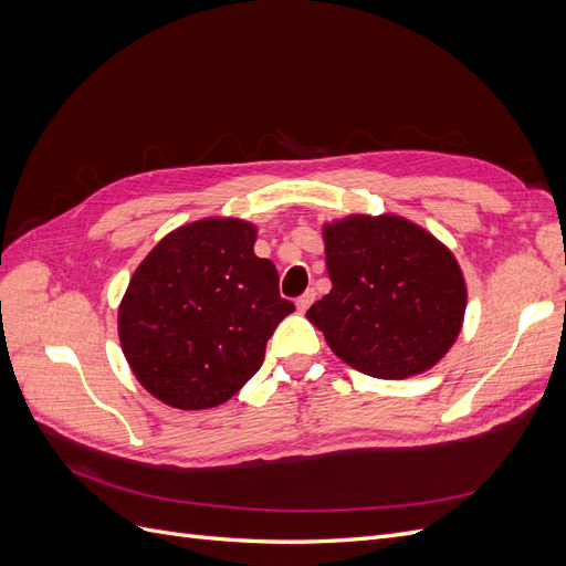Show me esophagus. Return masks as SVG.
Wrapping results in <instances>:
<instances>
[{"instance_id":"1","label":"esophagus","mask_w":566,"mask_h":566,"mask_svg":"<svg viewBox=\"0 0 566 566\" xmlns=\"http://www.w3.org/2000/svg\"><path fill=\"white\" fill-rule=\"evenodd\" d=\"M314 297H316V293H314V290H306V293L304 295H300L297 297V310L304 314L306 310H310V306H312V302H314Z\"/></svg>"}]
</instances>
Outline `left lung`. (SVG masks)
<instances>
[{"instance_id":"1","label":"left lung","mask_w":566,"mask_h":566,"mask_svg":"<svg viewBox=\"0 0 566 566\" xmlns=\"http://www.w3.org/2000/svg\"><path fill=\"white\" fill-rule=\"evenodd\" d=\"M333 290L306 312L352 368L403 380L455 342L468 290L449 248L413 221L354 214L323 227Z\"/></svg>"}]
</instances>
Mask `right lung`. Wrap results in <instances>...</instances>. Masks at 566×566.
<instances>
[{
	"instance_id": "1",
	"label": "right lung",
	"mask_w": 566,
	"mask_h": 566,
	"mask_svg": "<svg viewBox=\"0 0 566 566\" xmlns=\"http://www.w3.org/2000/svg\"><path fill=\"white\" fill-rule=\"evenodd\" d=\"M254 241L243 219H202L165 235L134 271L117 314L119 345L136 380L167 406L229 401L295 312Z\"/></svg>"
}]
</instances>
